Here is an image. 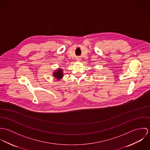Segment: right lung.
Masks as SVG:
<instances>
[{"mask_svg":"<svg viewBox=\"0 0 150 150\" xmlns=\"http://www.w3.org/2000/svg\"><path fill=\"white\" fill-rule=\"evenodd\" d=\"M62 70L61 69H59L58 70H57L56 71L54 72V76L57 79H61L62 78L63 76V72H62Z\"/></svg>","mask_w":150,"mask_h":150,"instance_id":"add662e5","label":"right lung"}]
</instances>
